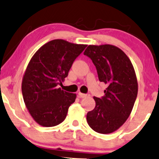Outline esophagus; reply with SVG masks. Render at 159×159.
Segmentation results:
<instances>
[{
	"mask_svg": "<svg viewBox=\"0 0 159 159\" xmlns=\"http://www.w3.org/2000/svg\"><path fill=\"white\" fill-rule=\"evenodd\" d=\"M78 96H79L80 98H86V97H88L89 95L82 93L79 92V93H78Z\"/></svg>",
	"mask_w": 159,
	"mask_h": 159,
	"instance_id": "34e87169",
	"label": "esophagus"
}]
</instances>
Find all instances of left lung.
I'll return each mask as SVG.
<instances>
[{
  "mask_svg": "<svg viewBox=\"0 0 159 159\" xmlns=\"http://www.w3.org/2000/svg\"><path fill=\"white\" fill-rule=\"evenodd\" d=\"M96 66L98 80L107 85L102 98L93 97L96 106L87 114L95 132L110 134L125 123L132 112L138 84L135 71L123 51L113 45H88L84 52Z\"/></svg>",
  "mask_w": 159,
  "mask_h": 159,
  "instance_id": "left-lung-1",
  "label": "left lung"
}]
</instances>
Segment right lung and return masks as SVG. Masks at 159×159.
<instances>
[{"mask_svg": "<svg viewBox=\"0 0 159 159\" xmlns=\"http://www.w3.org/2000/svg\"><path fill=\"white\" fill-rule=\"evenodd\" d=\"M87 45L54 39L36 51L27 65L21 83L24 102L36 123L44 127L59 125L66 117L76 94L58 88L75 58Z\"/></svg>", "mask_w": 159, "mask_h": 159, "instance_id": "right-lung-1", "label": "right lung"}]
</instances>
